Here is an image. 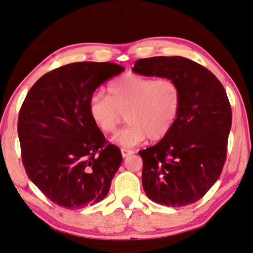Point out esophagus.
Masks as SVG:
<instances>
[{
  "instance_id": "1",
  "label": "esophagus",
  "mask_w": 253,
  "mask_h": 253,
  "mask_svg": "<svg viewBox=\"0 0 253 253\" xmlns=\"http://www.w3.org/2000/svg\"><path fill=\"white\" fill-rule=\"evenodd\" d=\"M133 152L134 151L133 150H130V149H124V148L121 149V154L123 156V158H126V157L132 155V154H133Z\"/></svg>"
}]
</instances>
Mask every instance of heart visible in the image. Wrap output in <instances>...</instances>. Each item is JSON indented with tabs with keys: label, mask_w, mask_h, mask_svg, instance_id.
I'll use <instances>...</instances> for the list:
<instances>
[{
	"label": "heart",
	"mask_w": 253,
	"mask_h": 253,
	"mask_svg": "<svg viewBox=\"0 0 253 253\" xmlns=\"http://www.w3.org/2000/svg\"><path fill=\"white\" fill-rule=\"evenodd\" d=\"M183 92L171 78H155L126 74L109 86V96L92 95L88 103L90 119L105 134L113 133L126 114L129 124L112 139L115 144L131 148L147 139L165 138L179 117Z\"/></svg>",
	"instance_id": "b5f03b06"
}]
</instances>
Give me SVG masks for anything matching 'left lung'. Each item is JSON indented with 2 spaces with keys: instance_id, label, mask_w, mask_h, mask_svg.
Here are the masks:
<instances>
[{
  "instance_id": "8db88e82",
  "label": "left lung",
  "mask_w": 253,
  "mask_h": 253,
  "mask_svg": "<svg viewBox=\"0 0 253 253\" xmlns=\"http://www.w3.org/2000/svg\"><path fill=\"white\" fill-rule=\"evenodd\" d=\"M132 70L171 78L183 92L171 131L155 146L139 151L144 192L160 205L193 204L215 184L225 163L232 124L225 89L208 68L179 56L139 59Z\"/></svg>"
}]
</instances>
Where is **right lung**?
<instances>
[{"instance_id":"1","label":"right lung","mask_w":253,"mask_h":253,"mask_svg":"<svg viewBox=\"0 0 253 253\" xmlns=\"http://www.w3.org/2000/svg\"><path fill=\"white\" fill-rule=\"evenodd\" d=\"M123 70L107 61L68 64L44 74L27 94L18 121L22 163L57 205L80 210L109 193L122 155L92 121L88 103L99 85Z\"/></svg>"}]
</instances>
